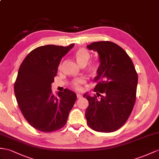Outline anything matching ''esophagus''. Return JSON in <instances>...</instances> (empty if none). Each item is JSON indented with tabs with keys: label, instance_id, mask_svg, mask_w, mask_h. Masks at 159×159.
Here are the masks:
<instances>
[{
	"label": "esophagus",
	"instance_id": "34e87169",
	"mask_svg": "<svg viewBox=\"0 0 159 159\" xmlns=\"http://www.w3.org/2000/svg\"><path fill=\"white\" fill-rule=\"evenodd\" d=\"M82 97V96L80 94H77V98H81Z\"/></svg>",
	"mask_w": 159,
	"mask_h": 159
}]
</instances>
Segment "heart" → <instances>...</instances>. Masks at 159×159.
Wrapping results in <instances>:
<instances>
[{"label":"heart","instance_id":"b5f03b06","mask_svg":"<svg viewBox=\"0 0 159 159\" xmlns=\"http://www.w3.org/2000/svg\"><path fill=\"white\" fill-rule=\"evenodd\" d=\"M75 57L76 61L78 64L82 67L86 66L87 63H88L89 60L90 59V54L89 53L88 51L84 48H80L76 51L75 54ZM97 65L95 62H91L87 65V71L92 75L96 74V71H97ZM84 79L83 78H79L76 79L73 81L71 84V86L77 90H82V85L85 83Z\"/></svg>","mask_w":159,"mask_h":159}]
</instances>
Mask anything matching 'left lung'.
Here are the masks:
<instances>
[{
    "label": "left lung",
    "mask_w": 159,
    "mask_h": 159,
    "mask_svg": "<svg viewBox=\"0 0 159 159\" xmlns=\"http://www.w3.org/2000/svg\"><path fill=\"white\" fill-rule=\"evenodd\" d=\"M87 48L98 52L100 62L94 79L96 94L84 95L89 102L87 124L99 132H113L125 124L133 110L138 73L129 55L114 42H95Z\"/></svg>",
    "instance_id": "1"
}]
</instances>
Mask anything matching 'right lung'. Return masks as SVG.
Instances as JSON below:
<instances>
[{
  "label": "right lung",
  "mask_w": 159,
  "mask_h": 159,
  "mask_svg": "<svg viewBox=\"0 0 159 159\" xmlns=\"http://www.w3.org/2000/svg\"><path fill=\"white\" fill-rule=\"evenodd\" d=\"M74 44L67 46L45 45L32 50L23 61L14 84L18 107L29 124L48 133L66 124L76 100L74 92L65 89L52 93L51 84L60 62Z\"/></svg>",
  "instance_id": "obj_1"
}]
</instances>
